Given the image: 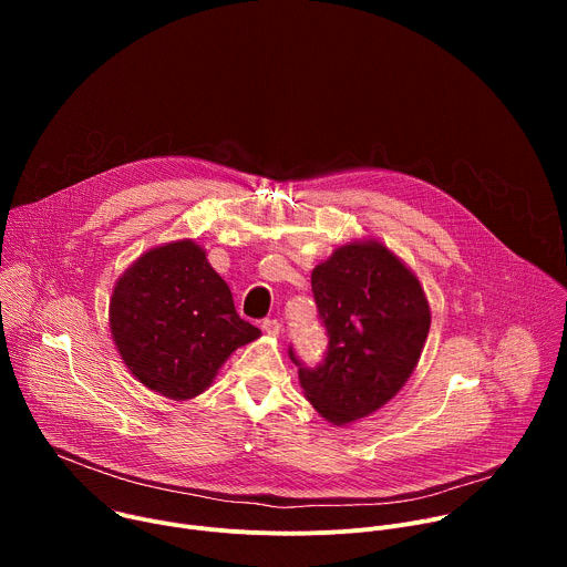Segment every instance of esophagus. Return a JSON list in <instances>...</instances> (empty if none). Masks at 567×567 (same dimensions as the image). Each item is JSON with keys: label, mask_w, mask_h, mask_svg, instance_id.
<instances>
[{"label": "esophagus", "mask_w": 567, "mask_h": 567, "mask_svg": "<svg viewBox=\"0 0 567 567\" xmlns=\"http://www.w3.org/2000/svg\"><path fill=\"white\" fill-rule=\"evenodd\" d=\"M262 330H265V334H269V337H278V334L282 332V322H280L278 318H265V320H262Z\"/></svg>", "instance_id": "34e87169"}]
</instances>
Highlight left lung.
Segmentation results:
<instances>
[{
    "mask_svg": "<svg viewBox=\"0 0 567 567\" xmlns=\"http://www.w3.org/2000/svg\"><path fill=\"white\" fill-rule=\"evenodd\" d=\"M311 291L328 350L313 368L293 346L289 359L311 406L332 424H348L381 409L409 381L431 309L417 278L379 241L337 249L311 271Z\"/></svg>",
    "mask_w": 567,
    "mask_h": 567,
    "instance_id": "1",
    "label": "left lung"
}]
</instances>
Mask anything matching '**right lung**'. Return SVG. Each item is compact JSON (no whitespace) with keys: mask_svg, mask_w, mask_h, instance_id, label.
<instances>
[{"mask_svg":"<svg viewBox=\"0 0 567 567\" xmlns=\"http://www.w3.org/2000/svg\"><path fill=\"white\" fill-rule=\"evenodd\" d=\"M110 326L130 372L171 399L204 392L230 352L260 337L190 239L147 251L123 274Z\"/></svg>","mask_w":567,"mask_h":567,"instance_id":"right-lung-1","label":"right lung"}]
</instances>
